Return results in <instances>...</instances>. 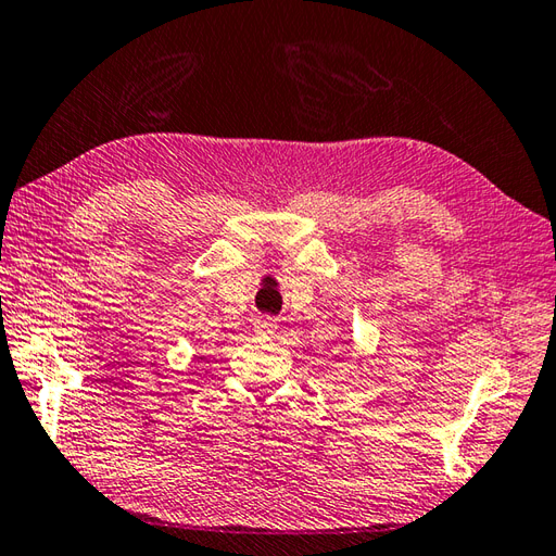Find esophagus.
Returning a JSON list of instances; mask_svg holds the SVG:
<instances>
[{"label":"esophagus","mask_w":556,"mask_h":556,"mask_svg":"<svg viewBox=\"0 0 556 556\" xmlns=\"http://www.w3.org/2000/svg\"><path fill=\"white\" fill-rule=\"evenodd\" d=\"M255 329L260 334H275L277 332V323L271 320V317H260V320L255 323Z\"/></svg>","instance_id":"esophagus-1"}]
</instances>
